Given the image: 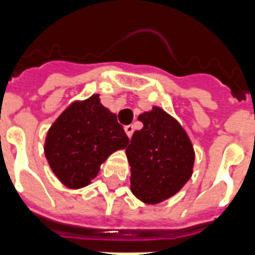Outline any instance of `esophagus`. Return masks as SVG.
<instances>
[{"label": "esophagus", "instance_id": "34e87169", "mask_svg": "<svg viewBox=\"0 0 255 255\" xmlns=\"http://www.w3.org/2000/svg\"><path fill=\"white\" fill-rule=\"evenodd\" d=\"M133 129H135V128H133L132 124H128V126H126V127H124V131H126V133H127V136H128V137L132 136Z\"/></svg>", "mask_w": 255, "mask_h": 255}]
</instances>
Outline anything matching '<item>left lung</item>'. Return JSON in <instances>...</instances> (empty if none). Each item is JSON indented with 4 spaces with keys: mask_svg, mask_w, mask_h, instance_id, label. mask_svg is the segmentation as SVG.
I'll list each match as a JSON object with an SVG mask.
<instances>
[{
    "mask_svg": "<svg viewBox=\"0 0 255 255\" xmlns=\"http://www.w3.org/2000/svg\"><path fill=\"white\" fill-rule=\"evenodd\" d=\"M137 119L143 128L133 132L126 148L131 192L144 204H159L190 180L195 148L184 127L159 107H152Z\"/></svg>",
    "mask_w": 255,
    "mask_h": 255,
    "instance_id": "1",
    "label": "left lung"
}]
</instances>
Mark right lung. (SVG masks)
<instances>
[{"instance_id": "1", "label": "right lung", "mask_w": 255, "mask_h": 255, "mask_svg": "<svg viewBox=\"0 0 255 255\" xmlns=\"http://www.w3.org/2000/svg\"><path fill=\"white\" fill-rule=\"evenodd\" d=\"M129 139L100 94L71 103L48 129L44 154L52 173L70 189L92 184L108 156Z\"/></svg>"}]
</instances>
